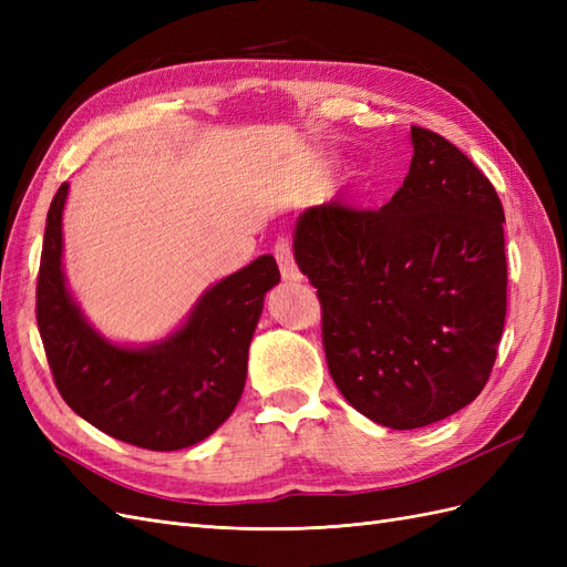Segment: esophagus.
Segmentation results:
<instances>
[{
  "label": "esophagus",
  "mask_w": 567,
  "mask_h": 567,
  "mask_svg": "<svg viewBox=\"0 0 567 567\" xmlns=\"http://www.w3.org/2000/svg\"><path fill=\"white\" fill-rule=\"evenodd\" d=\"M271 252H274V257H277L281 277L286 281H300L302 279V274H300V269L296 265V257H293V246H290L288 238H279V241L274 244Z\"/></svg>",
  "instance_id": "1"
}]
</instances>
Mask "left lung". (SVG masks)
Masks as SVG:
<instances>
[{
	"instance_id": "left-lung-1",
	"label": "left lung",
	"mask_w": 567,
	"mask_h": 567,
	"mask_svg": "<svg viewBox=\"0 0 567 567\" xmlns=\"http://www.w3.org/2000/svg\"><path fill=\"white\" fill-rule=\"evenodd\" d=\"M414 158L381 210L307 208L296 262L317 288L331 379L392 431L452 416L485 383L506 319L504 208L442 134L411 127Z\"/></svg>"
}]
</instances>
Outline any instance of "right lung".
Instances as JSON below:
<instances>
[{
    "label": "right lung",
    "mask_w": 567,
    "mask_h": 567,
    "mask_svg": "<svg viewBox=\"0 0 567 567\" xmlns=\"http://www.w3.org/2000/svg\"><path fill=\"white\" fill-rule=\"evenodd\" d=\"M68 184L49 205L38 274V326L65 404L101 433L151 452L192 447L229 419L246 385L248 348L265 293L279 284L257 257L200 298L177 333L144 350L117 348L84 321L65 290L61 217Z\"/></svg>",
    "instance_id": "obj_1"
}]
</instances>
